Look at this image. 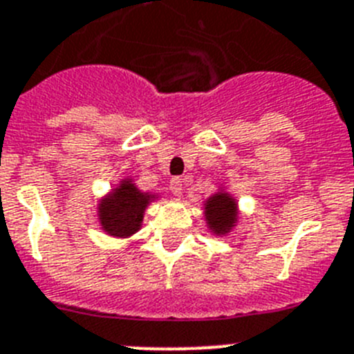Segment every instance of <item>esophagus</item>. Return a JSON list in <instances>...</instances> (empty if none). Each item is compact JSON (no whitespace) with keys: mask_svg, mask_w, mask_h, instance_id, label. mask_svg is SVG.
<instances>
[{"mask_svg":"<svg viewBox=\"0 0 354 354\" xmlns=\"http://www.w3.org/2000/svg\"><path fill=\"white\" fill-rule=\"evenodd\" d=\"M183 179H179V177H174V179L170 180V189L175 196H180V194H183Z\"/></svg>","mask_w":354,"mask_h":354,"instance_id":"1","label":"esophagus"}]
</instances>
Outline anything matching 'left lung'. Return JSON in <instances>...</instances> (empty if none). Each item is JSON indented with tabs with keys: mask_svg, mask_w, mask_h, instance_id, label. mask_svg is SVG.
Returning a JSON list of instances; mask_svg holds the SVG:
<instances>
[{
	"mask_svg": "<svg viewBox=\"0 0 354 354\" xmlns=\"http://www.w3.org/2000/svg\"><path fill=\"white\" fill-rule=\"evenodd\" d=\"M205 219L216 235H226L236 223V203L228 193L212 194L205 203Z\"/></svg>",
	"mask_w": 354,
	"mask_h": 354,
	"instance_id": "1",
	"label": "left lung"
}]
</instances>
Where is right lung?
Returning <instances> with one entry per match:
<instances>
[{
  "label": "right lung",
  "instance_id": "add662e5",
  "mask_svg": "<svg viewBox=\"0 0 354 354\" xmlns=\"http://www.w3.org/2000/svg\"><path fill=\"white\" fill-rule=\"evenodd\" d=\"M154 198V194L142 193L131 179H124L100 202V225L112 236L124 239L133 235L140 230L145 209Z\"/></svg>",
  "mask_w": 354,
  "mask_h": 354
}]
</instances>
